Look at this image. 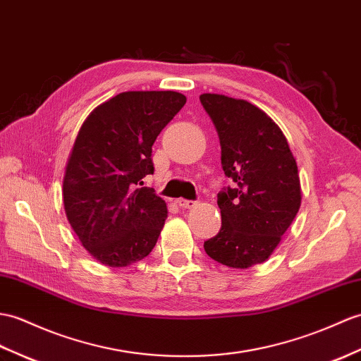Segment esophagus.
<instances>
[{
	"label": "esophagus",
	"mask_w": 361,
	"mask_h": 361,
	"mask_svg": "<svg viewBox=\"0 0 361 361\" xmlns=\"http://www.w3.org/2000/svg\"><path fill=\"white\" fill-rule=\"evenodd\" d=\"M178 206L181 207V209H190V207H195V201H192V200H184V198H180L178 201Z\"/></svg>",
	"instance_id": "34e87169"
}]
</instances>
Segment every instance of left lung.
I'll use <instances>...</instances> for the list:
<instances>
[{
	"mask_svg": "<svg viewBox=\"0 0 361 361\" xmlns=\"http://www.w3.org/2000/svg\"><path fill=\"white\" fill-rule=\"evenodd\" d=\"M221 146L224 175L235 186L219 194L221 229L206 254L233 269L263 263L279 246L301 204L298 167L281 129L246 99L200 95Z\"/></svg>",
	"mask_w": 361,
	"mask_h": 361,
	"instance_id": "left-lung-1",
	"label": "left lung"
}]
</instances>
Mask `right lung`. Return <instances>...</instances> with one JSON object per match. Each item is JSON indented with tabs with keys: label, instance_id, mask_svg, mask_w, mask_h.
<instances>
[{
	"label": "right lung",
	"instance_id": "add662e5",
	"mask_svg": "<svg viewBox=\"0 0 361 361\" xmlns=\"http://www.w3.org/2000/svg\"><path fill=\"white\" fill-rule=\"evenodd\" d=\"M186 97L123 92L82 123L63 180L66 216L97 262L124 267L152 252L167 219L164 200L141 188L154 173L152 146Z\"/></svg>",
	"mask_w": 361,
	"mask_h": 361
}]
</instances>
